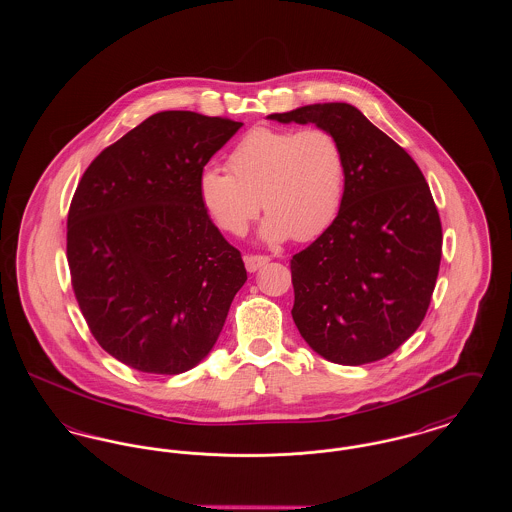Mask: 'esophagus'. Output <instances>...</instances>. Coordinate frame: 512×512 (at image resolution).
Masks as SVG:
<instances>
[{
    "label": "esophagus",
    "mask_w": 512,
    "mask_h": 512,
    "mask_svg": "<svg viewBox=\"0 0 512 512\" xmlns=\"http://www.w3.org/2000/svg\"><path fill=\"white\" fill-rule=\"evenodd\" d=\"M244 261L245 268H247L249 272H255V270L265 267L270 259H268L267 255H245Z\"/></svg>",
    "instance_id": "1"
}]
</instances>
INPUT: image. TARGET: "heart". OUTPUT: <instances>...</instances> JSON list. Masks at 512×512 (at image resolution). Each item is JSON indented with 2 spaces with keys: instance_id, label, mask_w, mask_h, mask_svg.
<instances>
[{
  "instance_id": "heart-1",
  "label": "heart",
  "mask_w": 512,
  "mask_h": 512,
  "mask_svg": "<svg viewBox=\"0 0 512 512\" xmlns=\"http://www.w3.org/2000/svg\"><path fill=\"white\" fill-rule=\"evenodd\" d=\"M226 165L230 174L205 169L199 176V197L226 234L242 236L263 205L267 242H309L340 213L347 159L328 128H253Z\"/></svg>"
}]
</instances>
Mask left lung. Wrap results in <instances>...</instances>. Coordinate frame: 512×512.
<instances>
[{
  "instance_id": "left-lung-1",
  "label": "left lung",
  "mask_w": 512,
  "mask_h": 512,
  "mask_svg": "<svg viewBox=\"0 0 512 512\" xmlns=\"http://www.w3.org/2000/svg\"><path fill=\"white\" fill-rule=\"evenodd\" d=\"M272 121L315 122L340 138L345 195L334 222L292 268V317L318 355L366 365L426 317L441 261V220L413 157L349 103H315Z\"/></svg>"
}]
</instances>
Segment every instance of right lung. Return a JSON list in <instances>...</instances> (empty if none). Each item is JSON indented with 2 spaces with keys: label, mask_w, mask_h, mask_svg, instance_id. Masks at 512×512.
<instances>
[{
  "label": "right lung",
  "mask_w": 512,
  "mask_h": 512,
  "mask_svg": "<svg viewBox=\"0 0 512 512\" xmlns=\"http://www.w3.org/2000/svg\"><path fill=\"white\" fill-rule=\"evenodd\" d=\"M242 122L161 111L105 147L67 219L78 307L99 345L149 374H180L213 349L247 280L199 197V176Z\"/></svg>",
  "instance_id": "add662e5"
}]
</instances>
